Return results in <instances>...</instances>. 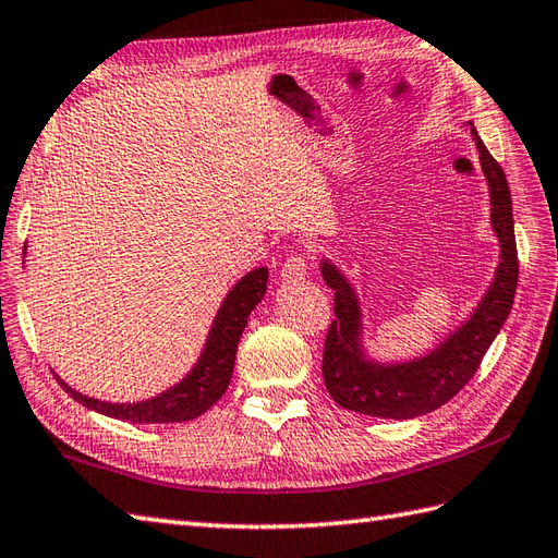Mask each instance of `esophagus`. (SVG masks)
Masks as SVG:
<instances>
[{"label":"esophagus","mask_w":558,"mask_h":558,"mask_svg":"<svg viewBox=\"0 0 558 558\" xmlns=\"http://www.w3.org/2000/svg\"><path fill=\"white\" fill-rule=\"evenodd\" d=\"M307 275V257L303 253L291 255L281 267V279L283 281H301Z\"/></svg>","instance_id":"1"}]
</instances>
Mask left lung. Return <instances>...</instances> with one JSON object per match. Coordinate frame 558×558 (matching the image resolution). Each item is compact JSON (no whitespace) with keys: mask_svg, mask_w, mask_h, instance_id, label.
I'll return each instance as SVG.
<instances>
[{"mask_svg":"<svg viewBox=\"0 0 558 558\" xmlns=\"http://www.w3.org/2000/svg\"><path fill=\"white\" fill-rule=\"evenodd\" d=\"M468 126L489 185L492 229L501 245L497 275L475 313L437 349L415 361L379 363L363 349V313L351 281L337 265L322 259V279L333 291V315H337L327 331L322 377L329 396L341 408L391 420H411L437 411L473 379L482 357L511 313L518 287V251L509 181L497 159L480 141L473 121H468Z\"/></svg>","mask_w":558,"mask_h":558,"instance_id":"left-lung-1","label":"left lung"}]
</instances>
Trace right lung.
I'll return each mask as SVG.
<instances>
[{
	"label": "right lung",
	"mask_w": 558,
	"mask_h": 558,
	"mask_svg": "<svg viewBox=\"0 0 558 558\" xmlns=\"http://www.w3.org/2000/svg\"><path fill=\"white\" fill-rule=\"evenodd\" d=\"M267 267H257L253 271H247L239 283H233L227 299L221 301V307L213 322V329L207 333L205 349L191 373L179 384H174V387L153 396V399L135 403H107L100 399H93V396H83L81 391L71 389L59 375L54 377L73 401L83 403L95 413L123 420V423L165 425L185 423V420L203 415L209 405H215L221 396H225L229 387L233 363H236L241 333L247 325V315H251L255 311V305L263 301V295L267 291Z\"/></svg>",
	"instance_id": "1"
}]
</instances>
